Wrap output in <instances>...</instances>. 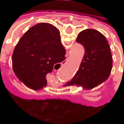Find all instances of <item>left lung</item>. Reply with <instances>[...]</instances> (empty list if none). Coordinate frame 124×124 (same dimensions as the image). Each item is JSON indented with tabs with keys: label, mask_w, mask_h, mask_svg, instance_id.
<instances>
[{
	"label": "left lung",
	"mask_w": 124,
	"mask_h": 124,
	"mask_svg": "<svg viewBox=\"0 0 124 124\" xmlns=\"http://www.w3.org/2000/svg\"><path fill=\"white\" fill-rule=\"evenodd\" d=\"M77 42L84 47L85 53L80 67L66 85H86L93 88L107 79L111 72L112 58L107 39L93 29L81 31Z\"/></svg>",
	"instance_id": "1"
}]
</instances>
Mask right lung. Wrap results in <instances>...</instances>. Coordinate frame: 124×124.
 Segmentation results:
<instances>
[{
    "instance_id": "obj_1",
    "label": "right lung",
    "mask_w": 124,
    "mask_h": 124,
    "mask_svg": "<svg viewBox=\"0 0 124 124\" xmlns=\"http://www.w3.org/2000/svg\"><path fill=\"white\" fill-rule=\"evenodd\" d=\"M65 54L59 30L52 24L40 23L30 28L17 43L12 66L31 79L33 89L39 90L47 85L46 75L54 65L65 59Z\"/></svg>"
}]
</instances>
